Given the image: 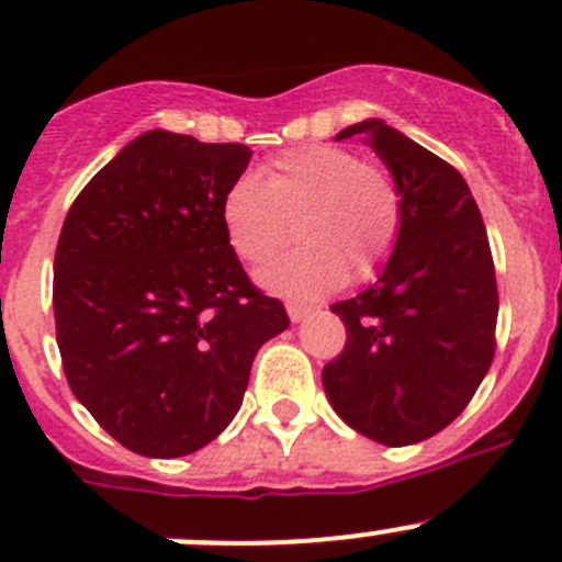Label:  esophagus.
I'll return each mask as SVG.
<instances>
[{"label": "esophagus", "instance_id": "obj_1", "mask_svg": "<svg viewBox=\"0 0 562 562\" xmlns=\"http://www.w3.org/2000/svg\"><path fill=\"white\" fill-rule=\"evenodd\" d=\"M307 315H310V310L302 307V304H288V317H291L293 323H302Z\"/></svg>", "mask_w": 562, "mask_h": 562}]
</instances>
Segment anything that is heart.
<instances>
[{"mask_svg": "<svg viewBox=\"0 0 562 562\" xmlns=\"http://www.w3.org/2000/svg\"><path fill=\"white\" fill-rule=\"evenodd\" d=\"M302 245L258 274L260 285L296 299L337 291L348 271L370 280L394 252L402 201L394 179L342 146L310 144L280 151L258 179L241 176L223 198L228 245L249 266L274 258L291 239Z\"/></svg>", "mask_w": 562, "mask_h": 562, "instance_id": "b5f03b06", "label": "heart"}]
</instances>
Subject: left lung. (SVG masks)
<instances>
[{
    "label": "left lung",
    "instance_id": "1",
    "mask_svg": "<svg viewBox=\"0 0 562 562\" xmlns=\"http://www.w3.org/2000/svg\"><path fill=\"white\" fill-rule=\"evenodd\" d=\"M391 171L402 228L381 277L331 304L348 342L323 367L334 413L364 438L411 446L449 427L495 356L497 282L484 220L457 168L383 119L350 124Z\"/></svg>",
    "mask_w": 562,
    "mask_h": 562
}]
</instances>
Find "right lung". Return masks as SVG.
<instances>
[{"label": "right lung", "mask_w": 562, "mask_h": 562, "mask_svg": "<svg viewBox=\"0 0 562 562\" xmlns=\"http://www.w3.org/2000/svg\"><path fill=\"white\" fill-rule=\"evenodd\" d=\"M249 146L149 130L92 176L54 258V317L76 400L124 449L184 457L239 413L260 345L288 328L249 282L223 198Z\"/></svg>", "instance_id": "add662e5"}]
</instances>
